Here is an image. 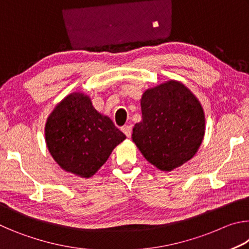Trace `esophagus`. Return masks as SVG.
<instances>
[{"instance_id": "1", "label": "esophagus", "mask_w": 249, "mask_h": 249, "mask_svg": "<svg viewBox=\"0 0 249 249\" xmlns=\"http://www.w3.org/2000/svg\"><path fill=\"white\" fill-rule=\"evenodd\" d=\"M122 132H123L127 137H130L132 136V126L130 125L123 126V127H122Z\"/></svg>"}]
</instances>
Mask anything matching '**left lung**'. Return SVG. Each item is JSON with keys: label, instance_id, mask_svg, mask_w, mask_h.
Returning a JSON list of instances; mask_svg holds the SVG:
<instances>
[{"label": "left lung", "instance_id": "left-lung-1", "mask_svg": "<svg viewBox=\"0 0 249 249\" xmlns=\"http://www.w3.org/2000/svg\"><path fill=\"white\" fill-rule=\"evenodd\" d=\"M142 121L133 142L159 170L171 171L190 160L205 132L203 108L181 82L170 80L146 90L141 99Z\"/></svg>", "mask_w": 249, "mask_h": 249}]
</instances>
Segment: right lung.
Instances as JSON below:
<instances>
[{"mask_svg":"<svg viewBox=\"0 0 249 249\" xmlns=\"http://www.w3.org/2000/svg\"><path fill=\"white\" fill-rule=\"evenodd\" d=\"M45 136L58 165L82 178L93 176L126 138L81 92L66 96L54 107L46 123Z\"/></svg>","mask_w":249,"mask_h":249,"instance_id":"right-lung-1","label":"right lung"}]
</instances>
